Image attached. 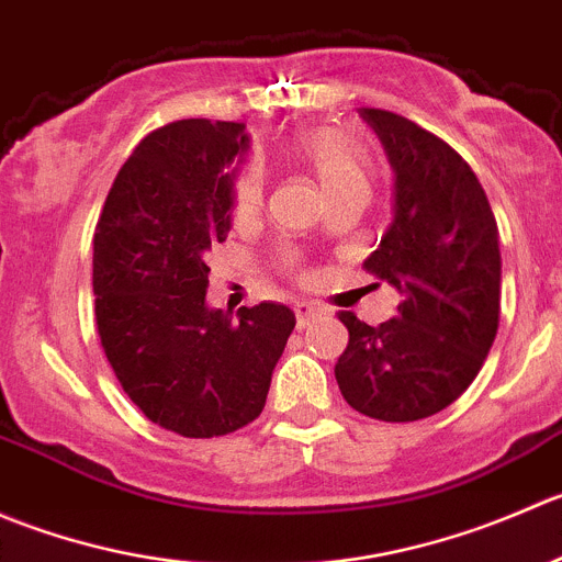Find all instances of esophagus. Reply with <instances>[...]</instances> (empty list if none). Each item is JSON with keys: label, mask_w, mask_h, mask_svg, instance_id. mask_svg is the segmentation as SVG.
<instances>
[{"label": "esophagus", "mask_w": 562, "mask_h": 562, "mask_svg": "<svg viewBox=\"0 0 562 562\" xmlns=\"http://www.w3.org/2000/svg\"><path fill=\"white\" fill-rule=\"evenodd\" d=\"M319 314H322V308H319V305H314V303H297V305H294V319H297L300 330H303L308 322H314Z\"/></svg>", "instance_id": "esophagus-1"}]
</instances>
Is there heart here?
Listing matches in <instances>:
<instances>
[{"mask_svg":"<svg viewBox=\"0 0 562 562\" xmlns=\"http://www.w3.org/2000/svg\"><path fill=\"white\" fill-rule=\"evenodd\" d=\"M292 155L316 177L325 191L327 202L341 196H369L371 188V160L360 144L344 133L319 127V131L300 133L292 144ZM265 180L259 166L246 164L232 182V213L237 218H248L262 207ZM294 251L281 254V265L294 268Z\"/></svg>","mask_w":562,"mask_h":562,"instance_id":"b5f03b06","label":"heart"}]
</instances>
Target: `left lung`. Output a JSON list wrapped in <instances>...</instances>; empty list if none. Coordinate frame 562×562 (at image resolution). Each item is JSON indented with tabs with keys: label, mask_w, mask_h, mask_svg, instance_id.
Returning <instances> with one entry per match:
<instances>
[{
	"label": "left lung",
	"mask_w": 562,
	"mask_h": 562,
	"mask_svg": "<svg viewBox=\"0 0 562 562\" xmlns=\"http://www.w3.org/2000/svg\"><path fill=\"white\" fill-rule=\"evenodd\" d=\"M396 171L393 224L363 262L402 292L396 316L371 327L341 311L349 341L336 363L347 404L407 424L457 402L499 325L497 221L468 160L393 111L360 109Z\"/></svg>",
	"instance_id": "8db88e82"
}]
</instances>
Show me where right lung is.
Listing matches in <instances>:
<instances>
[{
    "instance_id": "right-lung-1",
    "label": "right lung",
    "mask_w": 562,
    "mask_h": 562,
    "mask_svg": "<svg viewBox=\"0 0 562 562\" xmlns=\"http://www.w3.org/2000/svg\"><path fill=\"white\" fill-rule=\"evenodd\" d=\"M243 122L177 120L122 164L94 226L100 347L122 391L175 435L221 437L259 418L294 314L207 308V251L226 240Z\"/></svg>"
}]
</instances>
